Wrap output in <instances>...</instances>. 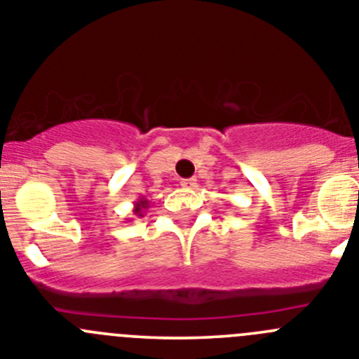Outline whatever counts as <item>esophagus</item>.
<instances>
[{
    "mask_svg": "<svg viewBox=\"0 0 359 359\" xmlns=\"http://www.w3.org/2000/svg\"><path fill=\"white\" fill-rule=\"evenodd\" d=\"M180 186H182L184 189H193V187L196 186V179H182L180 180Z\"/></svg>",
    "mask_w": 359,
    "mask_h": 359,
    "instance_id": "1",
    "label": "esophagus"
}]
</instances>
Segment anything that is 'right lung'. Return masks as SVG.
Segmentation results:
<instances>
[{"instance_id":"1","label":"right lung","mask_w":359,"mask_h":359,"mask_svg":"<svg viewBox=\"0 0 359 359\" xmlns=\"http://www.w3.org/2000/svg\"><path fill=\"white\" fill-rule=\"evenodd\" d=\"M149 207H150V202L145 198V196H142L138 202H134V210H133L134 216L143 217V216H145V210L149 209Z\"/></svg>"}]
</instances>
